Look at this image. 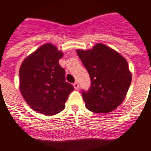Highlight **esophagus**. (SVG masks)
<instances>
[{
	"label": "esophagus",
	"instance_id": "1",
	"mask_svg": "<svg viewBox=\"0 0 151 151\" xmlns=\"http://www.w3.org/2000/svg\"><path fill=\"white\" fill-rule=\"evenodd\" d=\"M73 87H74L75 89H78V88H79V84H78V82H74V83H73Z\"/></svg>",
	"mask_w": 151,
	"mask_h": 151
}]
</instances>
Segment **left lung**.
Masks as SVG:
<instances>
[{"label": "left lung", "instance_id": "1", "mask_svg": "<svg viewBox=\"0 0 151 151\" xmlns=\"http://www.w3.org/2000/svg\"><path fill=\"white\" fill-rule=\"evenodd\" d=\"M77 53L91 80L88 90H81L86 108L95 113L113 111L123 102L132 82L126 59L101 43Z\"/></svg>", "mask_w": 151, "mask_h": 151}]
</instances>
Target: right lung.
Here are the masks:
<instances>
[{"mask_svg":"<svg viewBox=\"0 0 151 151\" xmlns=\"http://www.w3.org/2000/svg\"><path fill=\"white\" fill-rule=\"evenodd\" d=\"M63 55L52 44H44L26 58L19 68L22 96L32 109L43 115L63 111L74 89L65 81V71L58 63Z\"/></svg>","mask_w":151,"mask_h":151,"instance_id":"obj_1","label":"right lung"}]
</instances>
